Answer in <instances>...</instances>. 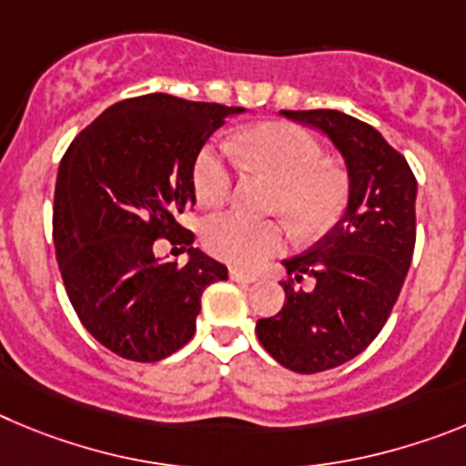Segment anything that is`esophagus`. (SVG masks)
<instances>
[{"instance_id": "esophagus-1", "label": "esophagus", "mask_w": 466, "mask_h": 466, "mask_svg": "<svg viewBox=\"0 0 466 466\" xmlns=\"http://www.w3.org/2000/svg\"><path fill=\"white\" fill-rule=\"evenodd\" d=\"M229 279H232L234 283H241V285H248L258 280L253 274H246V271H238V269H229Z\"/></svg>"}]
</instances>
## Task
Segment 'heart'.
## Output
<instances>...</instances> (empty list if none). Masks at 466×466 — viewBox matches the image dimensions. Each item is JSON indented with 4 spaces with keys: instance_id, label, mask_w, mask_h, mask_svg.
Here are the masks:
<instances>
[{
    "instance_id": "b5f03b06",
    "label": "heart",
    "mask_w": 466,
    "mask_h": 466,
    "mask_svg": "<svg viewBox=\"0 0 466 466\" xmlns=\"http://www.w3.org/2000/svg\"><path fill=\"white\" fill-rule=\"evenodd\" d=\"M238 160L276 183L271 211L285 216L299 237H316L337 223L348 197L341 171L325 165V150L311 134L288 123L243 129L234 141ZM192 190L202 207H220L232 192V171L218 148H204L192 167ZM204 243L218 259L237 269H258L285 248L279 223H258L238 213L211 218Z\"/></svg>"
}]
</instances>
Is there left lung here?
Segmentation results:
<instances>
[{"label": "left lung", "mask_w": 466, "mask_h": 466, "mask_svg": "<svg viewBox=\"0 0 466 466\" xmlns=\"http://www.w3.org/2000/svg\"><path fill=\"white\" fill-rule=\"evenodd\" d=\"M320 129L348 169L341 220L316 246L283 259L285 304L258 320L267 353L297 374L353 360L379 337L404 285L416 246V176L379 129L332 108L280 111ZM313 278L306 293L291 285Z\"/></svg>", "instance_id": "left-lung-1"}]
</instances>
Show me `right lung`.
<instances>
[{
  "instance_id": "add662e5",
  "label": "right lung",
  "mask_w": 466,
  "mask_h": 466,
  "mask_svg": "<svg viewBox=\"0 0 466 466\" xmlns=\"http://www.w3.org/2000/svg\"><path fill=\"white\" fill-rule=\"evenodd\" d=\"M246 108L162 92L113 104L60 162L53 241L83 327L111 353L157 362L186 346L202 292L228 267L192 248L181 216L195 207L192 167L228 116ZM188 250L183 268L154 255L157 238Z\"/></svg>"
}]
</instances>
